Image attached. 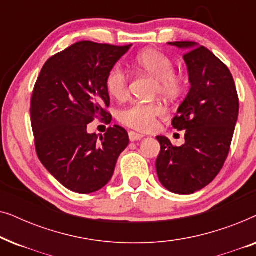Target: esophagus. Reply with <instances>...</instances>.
Wrapping results in <instances>:
<instances>
[{
	"mask_svg": "<svg viewBox=\"0 0 256 256\" xmlns=\"http://www.w3.org/2000/svg\"><path fill=\"white\" fill-rule=\"evenodd\" d=\"M129 140H130L132 142H135V141H140L143 138L142 134H138V132H129Z\"/></svg>",
	"mask_w": 256,
	"mask_h": 256,
	"instance_id": "esophagus-1",
	"label": "esophagus"
}]
</instances>
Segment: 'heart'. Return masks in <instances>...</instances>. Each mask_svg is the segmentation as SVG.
Instances as JSON below:
<instances>
[{
	"mask_svg": "<svg viewBox=\"0 0 256 256\" xmlns=\"http://www.w3.org/2000/svg\"><path fill=\"white\" fill-rule=\"evenodd\" d=\"M132 66L156 80L155 94L166 100H176L186 88V76L183 72L174 70V62L163 52L146 48L136 54ZM128 74L120 66H114L108 73L106 87L108 93L118 100L128 94ZM164 115V110L157 102L135 101L120 112L118 118L122 124L140 132H149L156 126L157 118Z\"/></svg>",
	"mask_w": 256,
	"mask_h": 256,
	"instance_id": "obj_1",
	"label": "heart"
}]
</instances>
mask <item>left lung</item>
Segmentation results:
<instances>
[{"mask_svg":"<svg viewBox=\"0 0 256 256\" xmlns=\"http://www.w3.org/2000/svg\"><path fill=\"white\" fill-rule=\"evenodd\" d=\"M185 48L191 88L172 118V127L185 130V143L174 146L157 136L158 180L168 190L190 194L214 180L228 156L239 115V98L232 73L208 48L194 42H171Z\"/></svg>","mask_w":256,"mask_h":256,"instance_id":"obj_1","label":"left lung"}]
</instances>
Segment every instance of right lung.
I'll use <instances>...</instances> for the list:
<instances>
[{
	"instance_id": "obj_1",
	"label": "right lung",
	"mask_w": 256,
	"mask_h": 256,
	"mask_svg": "<svg viewBox=\"0 0 256 256\" xmlns=\"http://www.w3.org/2000/svg\"><path fill=\"white\" fill-rule=\"evenodd\" d=\"M132 45L82 40L48 59L34 84L30 118L37 156L66 188L92 194L110 180L129 143L114 124L100 138L87 132L93 120L110 124L108 73Z\"/></svg>"
}]
</instances>
